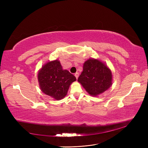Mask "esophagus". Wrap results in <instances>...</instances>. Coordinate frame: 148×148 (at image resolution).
<instances>
[{"mask_svg":"<svg viewBox=\"0 0 148 148\" xmlns=\"http://www.w3.org/2000/svg\"><path fill=\"white\" fill-rule=\"evenodd\" d=\"M75 76L76 78L78 79V77H79V73H75Z\"/></svg>","mask_w":148,"mask_h":148,"instance_id":"34e87169","label":"esophagus"}]
</instances>
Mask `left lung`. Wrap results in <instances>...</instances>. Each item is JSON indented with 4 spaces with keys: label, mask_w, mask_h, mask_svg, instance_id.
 <instances>
[{
    "label": "left lung",
    "mask_w": 148,
    "mask_h": 148,
    "mask_svg": "<svg viewBox=\"0 0 148 148\" xmlns=\"http://www.w3.org/2000/svg\"><path fill=\"white\" fill-rule=\"evenodd\" d=\"M78 82L89 95L97 96L112 84V73L107 65L99 59H89L83 64Z\"/></svg>",
    "instance_id": "obj_1"
}]
</instances>
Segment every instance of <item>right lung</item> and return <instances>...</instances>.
I'll return each instance as SVG.
<instances>
[{
	"label": "right lung",
	"mask_w": 148,
	"mask_h": 148,
	"mask_svg": "<svg viewBox=\"0 0 148 148\" xmlns=\"http://www.w3.org/2000/svg\"><path fill=\"white\" fill-rule=\"evenodd\" d=\"M38 79L41 91L57 101L65 97L70 84L77 80L73 75L62 69L59 60L44 64L38 71Z\"/></svg>",
	"instance_id": "right-lung-1"
}]
</instances>
